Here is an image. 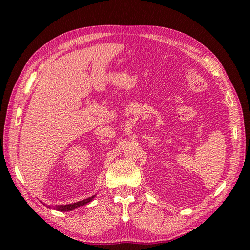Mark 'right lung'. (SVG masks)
<instances>
[{
  "label": "right lung",
  "instance_id": "obj_1",
  "mask_svg": "<svg viewBox=\"0 0 250 250\" xmlns=\"http://www.w3.org/2000/svg\"><path fill=\"white\" fill-rule=\"evenodd\" d=\"M94 197H96L95 195H94V196H92V197L86 198V199H84V200L78 201V202L72 203V204H65V206H56V207H54V208H55L56 210H59V211H67V210H73V209H75V208H78V207H82V206H84V204H86V203L90 202V201L93 200V198H94ZM47 207L50 208V207H49V206H47Z\"/></svg>",
  "mask_w": 250,
  "mask_h": 250
}]
</instances>
